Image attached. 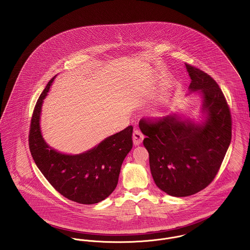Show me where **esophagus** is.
<instances>
[{"mask_svg":"<svg viewBox=\"0 0 250 250\" xmlns=\"http://www.w3.org/2000/svg\"><path fill=\"white\" fill-rule=\"evenodd\" d=\"M144 141V134L139 129H135L133 132V143L135 146H140Z\"/></svg>","mask_w":250,"mask_h":250,"instance_id":"esophagus-1","label":"esophagus"}]
</instances>
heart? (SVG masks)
<instances>
[{"label":"heart","instance_id":"obj_1","mask_svg":"<svg viewBox=\"0 0 250 250\" xmlns=\"http://www.w3.org/2000/svg\"><path fill=\"white\" fill-rule=\"evenodd\" d=\"M154 114L156 116H162L164 114V107L163 106H156L154 108Z\"/></svg>","mask_w":250,"mask_h":250}]
</instances>
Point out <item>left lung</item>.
I'll return each mask as SVG.
<instances>
[{
  "mask_svg": "<svg viewBox=\"0 0 250 250\" xmlns=\"http://www.w3.org/2000/svg\"><path fill=\"white\" fill-rule=\"evenodd\" d=\"M189 90L201 96L202 120L172 112L155 122L141 120L144 146L156 185L183 197L206 188L216 176L231 141V115L217 83L203 71L185 64Z\"/></svg>",
  "mask_w": 250,
  "mask_h": 250,
  "instance_id": "obj_1",
  "label": "left lung"
}]
</instances>
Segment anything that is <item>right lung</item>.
Masks as SVG:
<instances>
[{
  "instance_id": "1",
  "label": "right lung",
  "mask_w": 250,
  "mask_h": 250,
  "mask_svg": "<svg viewBox=\"0 0 250 250\" xmlns=\"http://www.w3.org/2000/svg\"><path fill=\"white\" fill-rule=\"evenodd\" d=\"M56 77L48 82L33 112L29 135L33 160L50 184L66 198L86 205L101 202L117 186L122 163L132 149L133 126L76 155L64 154L48 146L42 134L41 115Z\"/></svg>"
}]
</instances>
